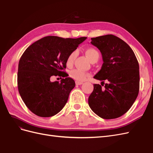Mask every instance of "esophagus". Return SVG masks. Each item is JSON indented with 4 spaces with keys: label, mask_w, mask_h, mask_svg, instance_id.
Here are the masks:
<instances>
[{
    "label": "esophagus",
    "mask_w": 153,
    "mask_h": 153,
    "mask_svg": "<svg viewBox=\"0 0 153 153\" xmlns=\"http://www.w3.org/2000/svg\"><path fill=\"white\" fill-rule=\"evenodd\" d=\"M76 85H82L83 84L82 82H80V81H76Z\"/></svg>",
    "instance_id": "1"
}]
</instances>
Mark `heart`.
<instances>
[{
    "instance_id": "1",
    "label": "heart",
    "mask_w": 153,
    "mask_h": 153,
    "mask_svg": "<svg viewBox=\"0 0 153 153\" xmlns=\"http://www.w3.org/2000/svg\"><path fill=\"white\" fill-rule=\"evenodd\" d=\"M85 54L87 56V57L89 59L90 61H91L92 60L96 57H99V53L97 51L92 48H89L85 50ZM77 52L76 51H73L71 53L68 55V57L66 60L67 65L71 66L73 64L74 61L76 57ZM89 73H87L84 70H82L81 69L76 68L74 69L73 70L70 71V76L74 78V79L77 81H84L89 76Z\"/></svg>"
}]
</instances>
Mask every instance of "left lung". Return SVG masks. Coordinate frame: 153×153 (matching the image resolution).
Masks as SVG:
<instances>
[{"label":"left lung","mask_w":153,"mask_h":153,"mask_svg":"<svg viewBox=\"0 0 153 153\" xmlns=\"http://www.w3.org/2000/svg\"><path fill=\"white\" fill-rule=\"evenodd\" d=\"M91 43L101 53L103 63L94 76L108 81L102 88L94 84L88 103L91 110L105 119L122 116L137 99L140 85L139 65L133 51L123 40L112 34L91 38Z\"/></svg>","instance_id":"obj_1"}]
</instances>
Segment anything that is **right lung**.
<instances>
[{
  "label": "right lung",
  "instance_id": "obj_1",
  "mask_svg": "<svg viewBox=\"0 0 153 153\" xmlns=\"http://www.w3.org/2000/svg\"><path fill=\"white\" fill-rule=\"evenodd\" d=\"M86 38L46 36L25 50L18 64V89L23 101L32 113L49 117L65 106L75 83L62 70L66 68L68 55ZM54 76L67 77L61 82H52L50 78Z\"/></svg>",
  "mask_w": 153,
  "mask_h": 153
}]
</instances>
